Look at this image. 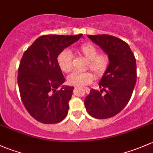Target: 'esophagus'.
<instances>
[{
  "mask_svg": "<svg viewBox=\"0 0 153 153\" xmlns=\"http://www.w3.org/2000/svg\"><path fill=\"white\" fill-rule=\"evenodd\" d=\"M75 88H76V87H75ZM85 90H86V92H87V93H89V88H85Z\"/></svg>",
  "mask_w": 153,
  "mask_h": 153,
  "instance_id": "1",
  "label": "esophagus"
}]
</instances>
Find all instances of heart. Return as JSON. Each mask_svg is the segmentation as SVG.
I'll list each match as a JSON object with an SVG mask.
<instances>
[{"label": "heart", "mask_w": 153, "mask_h": 153, "mask_svg": "<svg viewBox=\"0 0 153 153\" xmlns=\"http://www.w3.org/2000/svg\"><path fill=\"white\" fill-rule=\"evenodd\" d=\"M77 51L89 60L88 68H90L98 78L102 77L109 66V58L107 54L99 53L97 48L90 43H85L77 48ZM73 56L68 50H64L57 57L59 67L64 72H70L73 68ZM94 79L91 72H74L67 77V83L71 86H83L89 84Z\"/></svg>", "instance_id": "heart-1"}]
</instances>
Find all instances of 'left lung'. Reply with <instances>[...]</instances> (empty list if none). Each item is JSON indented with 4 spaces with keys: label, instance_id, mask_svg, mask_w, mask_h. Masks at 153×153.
Masks as SVG:
<instances>
[{
    "label": "left lung",
    "instance_id": "8db88e82",
    "mask_svg": "<svg viewBox=\"0 0 153 153\" xmlns=\"http://www.w3.org/2000/svg\"><path fill=\"white\" fill-rule=\"evenodd\" d=\"M88 37L107 54L109 66L99 83L100 91L90 90L84 105L92 117L110 118L120 113L131 99L137 77L136 59L129 45L120 39L108 34Z\"/></svg>",
    "mask_w": 153,
    "mask_h": 153
}]
</instances>
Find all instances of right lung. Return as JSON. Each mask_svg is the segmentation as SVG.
Returning a JSON list of instances; mask_svg holds the SVG:
<instances>
[{"label":"right lung","mask_w":153,"mask_h":153,"mask_svg":"<svg viewBox=\"0 0 153 153\" xmlns=\"http://www.w3.org/2000/svg\"><path fill=\"white\" fill-rule=\"evenodd\" d=\"M81 36L44 35L23 53L17 76L20 97L28 113L40 123H58L68 113L74 87L63 86L58 89L65 78L57 57Z\"/></svg>","instance_id":"add662e5"}]
</instances>
